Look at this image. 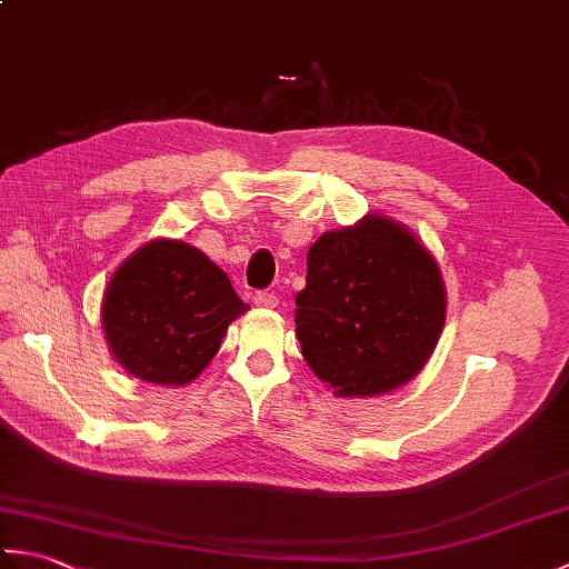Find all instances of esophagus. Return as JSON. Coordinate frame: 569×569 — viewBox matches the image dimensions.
Segmentation results:
<instances>
[{
    "instance_id": "34e87169",
    "label": "esophagus",
    "mask_w": 569,
    "mask_h": 569,
    "mask_svg": "<svg viewBox=\"0 0 569 569\" xmlns=\"http://www.w3.org/2000/svg\"><path fill=\"white\" fill-rule=\"evenodd\" d=\"M253 303H257L259 308H276L278 306V298L269 291H259L257 296H253Z\"/></svg>"
}]
</instances>
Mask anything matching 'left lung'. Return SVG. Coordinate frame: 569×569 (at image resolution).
Masks as SVG:
<instances>
[{"instance_id": "left-lung-1", "label": "left lung", "mask_w": 569, "mask_h": 569, "mask_svg": "<svg viewBox=\"0 0 569 569\" xmlns=\"http://www.w3.org/2000/svg\"><path fill=\"white\" fill-rule=\"evenodd\" d=\"M308 367L337 396L389 393L426 367L445 328V283L432 253L389 217L367 214L308 249L296 296Z\"/></svg>"}]
</instances>
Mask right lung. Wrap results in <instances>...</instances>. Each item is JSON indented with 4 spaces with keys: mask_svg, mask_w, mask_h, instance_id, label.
<instances>
[{
    "mask_svg": "<svg viewBox=\"0 0 569 569\" xmlns=\"http://www.w3.org/2000/svg\"><path fill=\"white\" fill-rule=\"evenodd\" d=\"M241 303L227 273L196 247L153 239L119 266L102 298V330L131 377L186 386L210 365Z\"/></svg>",
    "mask_w": 569,
    "mask_h": 569,
    "instance_id": "right-lung-1",
    "label": "right lung"
}]
</instances>
